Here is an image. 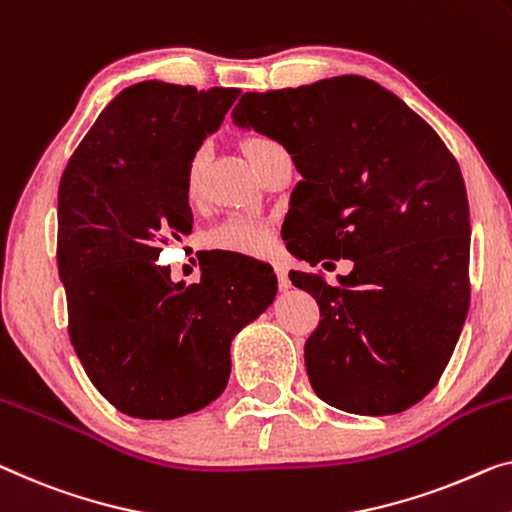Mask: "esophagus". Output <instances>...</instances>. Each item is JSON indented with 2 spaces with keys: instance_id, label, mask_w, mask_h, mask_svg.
I'll use <instances>...</instances> for the list:
<instances>
[{
  "instance_id": "esophagus-1",
  "label": "esophagus",
  "mask_w": 512,
  "mask_h": 512,
  "mask_svg": "<svg viewBox=\"0 0 512 512\" xmlns=\"http://www.w3.org/2000/svg\"><path fill=\"white\" fill-rule=\"evenodd\" d=\"M273 273H276L278 287H280V289H289V287H292V282H289V273H287L285 266H273Z\"/></svg>"
}]
</instances>
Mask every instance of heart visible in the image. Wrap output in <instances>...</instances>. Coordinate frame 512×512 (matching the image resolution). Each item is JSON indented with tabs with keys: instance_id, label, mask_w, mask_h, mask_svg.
Here are the masks:
<instances>
[{
	"instance_id": "heart-1",
	"label": "heart",
	"mask_w": 512,
	"mask_h": 512,
	"mask_svg": "<svg viewBox=\"0 0 512 512\" xmlns=\"http://www.w3.org/2000/svg\"><path fill=\"white\" fill-rule=\"evenodd\" d=\"M266 137H250L246 140V154H250L259 144H264ZM204 156L202 151H195L186 167V193L188 197L197 195L202 179ZM273 243V225L269 218L253 216V213H234L209 230L207 246L216 250H227L234 255H262Z\"/></svg>"
}]
</instances>
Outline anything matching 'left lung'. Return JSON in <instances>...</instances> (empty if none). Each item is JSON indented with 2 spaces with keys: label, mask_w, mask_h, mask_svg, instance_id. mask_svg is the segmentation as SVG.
Masks as SVG:
<instances>
[{
  "label": "left lung",
  "mask_w": 512,
  "mask_h": 512,
  "mask_svg": "<svg viewBox=\"0 0 512 512\" xmlns=\"http://www.w3.org/2000/svg\"><path fill=\"white\" fill-rule=\"evenodd\" d=\"M236 126L280 142L303 177L292 193L294 255L352 259L329 285L292 271L315 296L305 340L315 393L335 409L386 416L437 386L467 319L469 202L455 156L425 119L361 75L239 98ZM331 264V262H329Z\"/></svg>",
  "instance_id": "left-lung-1"
}]
</instances>
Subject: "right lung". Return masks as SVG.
Masks as SVG:
<instances>
[{
    "label": "right lung",
    "mask_w": 512,
    "mask_h": 512,
    "mask_svg": "<svg viewBox=\"0 0 512 512\" xmlns=\"http://www.w3.org/2000/svg\"><path fill=\"white\" fill-rule=\"evenodd\" d=\"M239 89L147 80L114 96L59 181L57 266L68 335L91 384L121 414L170 421L230 379V345L276 299L269 264L223 255L195 285L156 259L193 227L186 167Z\"/></svg>",
    "instance_id": "add662e5"
}]
</instances>
